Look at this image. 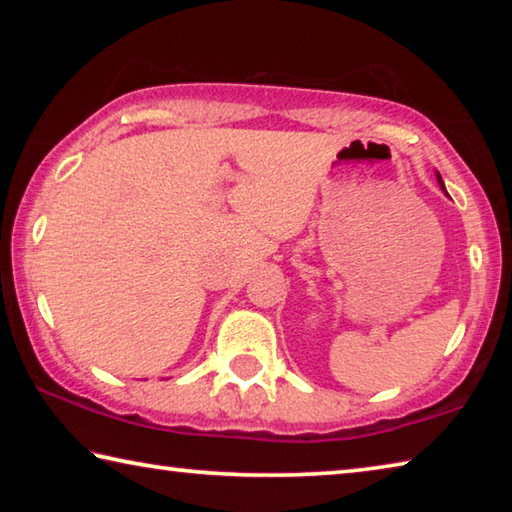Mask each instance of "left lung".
I'll return each mask as SVG.
<instances>
[{
	"mask_svg": "<svg viewBox=\"0 0 512 512\" xmlns=\"http://www.w3.org/2000/svg\"><path fill=\"white\" fill-rule=\"evenodd\" d=\"M438 183H440V187H443V189H445V185H443V178H440V173H438Z\"/></svg>",
	"mask_w": 512,
	"mask_h": 512,
	"instance_id": "1",
	"label": "left lung"
}]
</instances>
